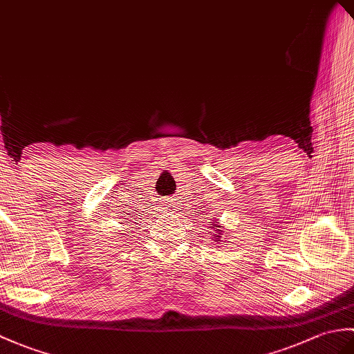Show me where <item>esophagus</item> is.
Returning <instances> with one entry per match:
<instances>
[{"mask_svg": "<svg viewBox=\"0 0 354 354\" xmlns=\"http://www.w3.org/2000/svg\"><path fill=\"white\" fill-rule=\"evenodd\" d=\"M167 209H170V211L176 209V199H174V197H170V199L167 201Z\"/></svg>", "mask_w": 354, "mask_h": 354, "instance_id": "obj_1", "label": "esophagus"}]
</instances>
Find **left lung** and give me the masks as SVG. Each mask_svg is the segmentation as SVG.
I'll list each match as a JSON object with an SVG mask.
<instances>
[{
	"label": "left lung",
	"instance_id": "left-lung-1",
	"mask_svg": "<svg viewBox=\"0 0 354 354\" xmlns=\"http://www.w3.org/2000/svg\"><path fill=\"white\" fill-rule=\"evenodd\" d=\"M214 223H217V221H214Z\"/></svg>",
	"mask_w": 354,
	"mask_h": 354
}]
</instances>
